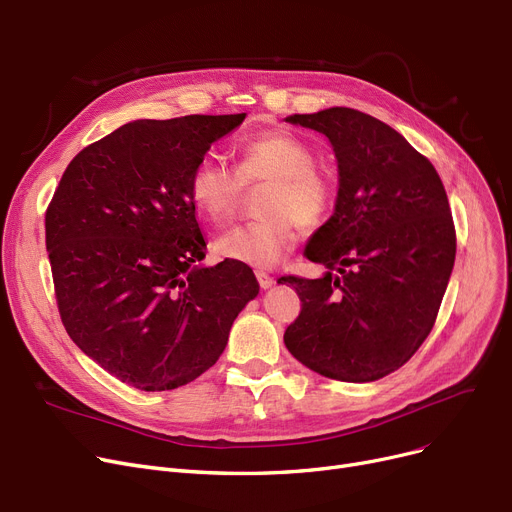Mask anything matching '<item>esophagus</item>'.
Masks as SVG:
<instances>
[{"mask_svg":"<svg viewBox=\"0 0 512 512\" xmlns=\"http://www.w3.org/2000/svg\"><path fill=\"white\" fill-rule=\"evenodd\" d=\"M255 278H257V282H259V286H261L263 290H265V288H272L274 282H276L270 274H265L263 270H257V272H255Z\"/></svg>","mask_w":512,"mask_h":512,"instance_id":"34e87169","label":"esophagus"}]
</instances>
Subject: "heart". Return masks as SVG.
<instances>
[{
  "mask_svg": "<svg viewBox=\"0 0 512 512\" xmlns=\"http://www.w3.org/2000/svg\"><path fill=\"white\" fill-rule=\"evenodd\" d=\"M236 170L203 155L188 176V197L199 218L224 224L236 213L245 188L265 184L263 220L222 232L213 242L220 257L253 267H274L294 249L299 224H324L334 205V184L315 166L313 149L286 130H267L236 147Z\"/></svg>",
  "mask_w": 512,
  "mask_h": 512,
  "instance_id": "obj_1",
  "label": "heart"
}]
</instances>
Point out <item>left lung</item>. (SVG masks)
Wrapping results in <instances>:
<instances>
[{"label": "left lung", "mask_w": 512, "mask_h": 512, "mask_svg": "<svg viewBox=\"0 0 512 512\" xmlns=\"http://www.w3.org/2000/svg\"><path fill=\"white\" fill-rule=\"evenodd\" d=\"M286 122L326 134L340 188L334 215L305 251L326 276L278 280L301 299L284 344L330 380L375 382L405 365L436 324L456 255L444 184L402 134L359 110Z\"/></svg>", "instance_id": "left-lung-1"}]
</instances>
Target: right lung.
<instances>
[{"label": "right lung", "mask_w": 512, "mask_h": 512, "mask_svg": "<svg viewBox=\"0 0 512 512\" xmlns=\"http://www.w3.org/2000/svg\"><path fill=\"white\" fill-rule=\"evenodd\" d=\"M245 114L128 122L80 151L45 211L62 324L120 382L147 392L193 382L224 353L257 297L245 263L197 267L205 238L188 176Z\"/></svg>", "instance_id": "obj_1"}]
</instances>
